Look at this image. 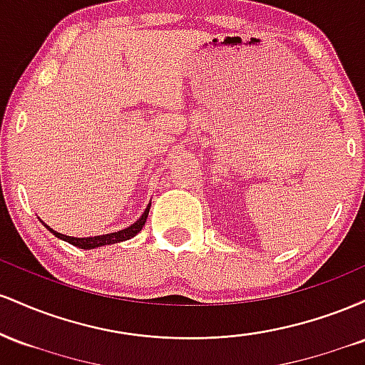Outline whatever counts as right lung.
I'll list each match as a JSON object with an SVG mask.
<instances>
[{
  "label": "right lung",
  "mask_w": 365,
  "mask_h": 365,
  "mask_svg": "<svg viewBox=\"0 0 365 365\" xmlns=\"http://www.w3.org/2000/svg\"><path fill=\"white\" fill-rule=\"evenodd\" d=\"M149 209H150V204L148 207H145L144 215H142L139 220L135 221L133 225H130L128 228L125 230H120V232H115V233H108V235H98V237H83V238H77V237H66L63 235V233H58L54 232L53 228H49L48 225H44L46 228L49 230V232L53 233L54 237L61 238V240L68 242V244H72L75 247H78V249H96V247H103V245H111V244H118V242H125L128 240V238L135 237L137 233L140 232L142 226L145 225V220H148V215H149Z\"/></svg>",
  "instance_id": "obj_1"
}]
</instances>
